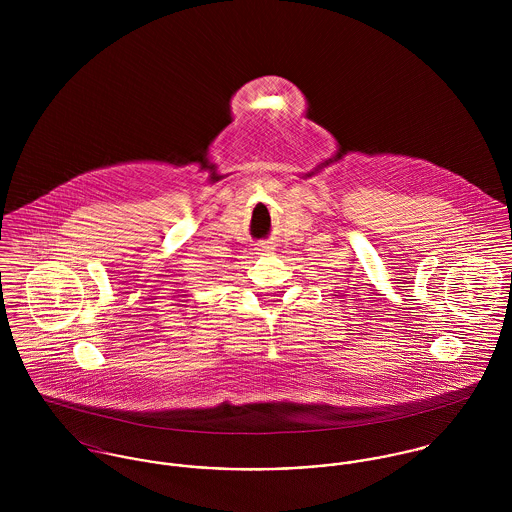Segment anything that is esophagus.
Listing matches in <instances>:
<instances>
[{
  "label": "esophagus",
  "instance_id": "34e87169",
  "mask_svg": "<svg viewBox=\"0 0 512 512\" xmlns=\"http://www.w3.org/2000/svg\"><path fill=\"white\" fill-rule=\"evenodd\" d=\"M262 250H270V246H262Z\"/></svg>",
  "mask_w": 512,
  "mask_h": 512
}]
</instances>
